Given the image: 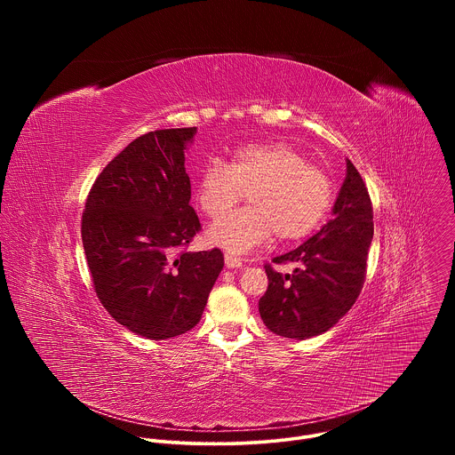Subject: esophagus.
Segmentation results:
<instances>
[{"label": "esophagus", "instance_id": "34e87169", "mask_svg": "<svg viewBox=\"0 0 455 455\" xmlns=\"http://www.w3.org/2000/svg\"><path fill=\"white\" fill-rule=\"evenodd\" d=\"M225 265H227V268H241L243 259H239L234 253H225Z\"/></svg>", "mask_w": 455, "mask_h": 455}]
</instances>
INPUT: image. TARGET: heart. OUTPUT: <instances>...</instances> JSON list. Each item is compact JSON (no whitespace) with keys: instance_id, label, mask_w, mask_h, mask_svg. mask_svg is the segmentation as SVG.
<instances>
[{"instance_id":"b5f03b06","label":"heart","mask_w":455,"mask_h":455,"mask_svg":"<svg viewBox=\"0 0 455 455\" xmlns=\"http://www.w3.org/2000/svg\"><path fill=\"white\" fill-rule=\"evenodd\" d=\"M248 192L250 205L209 228V241L228 251H248L268 241L307 235L333 204V183L320 167L284 142L237 148L225 165L212 160L198 180V204L209 218H220Z\"/></svg>"}]
</instances>
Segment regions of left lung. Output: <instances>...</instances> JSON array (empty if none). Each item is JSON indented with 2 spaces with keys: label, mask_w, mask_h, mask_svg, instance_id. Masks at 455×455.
<instances>
[{
  "label": "left lung",
  "mask_w": 455,
  "mask_h": 455,
  "mask_svg": "<svg viewBox=\"0 0 455 455\" xmlns=\"http://www.w3.org/2000/svg\"><path fill=\"white\" fill-rule=\"evenodd\" d=\"M333 214L304 244L274 257L275 265L300 263L291 275L265 265L268 290L259 299V313L275 335L304 340L328 331L363 288L374 232L372 204L351 160Z\"/></svg>",
  "instance_id": "obj_1"
}]
</instances>
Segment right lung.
Here are the masks:
<instances>
[{
    "mask_svg": "<svg viewBox=\"0 0 455 455\" xmlns=\"http://www.w3.org/2000/svg\"><path fill=\"white\" fill-rule=\"evenodd\" d=\"M196 127L156 129L93 181L81 234L93 290L129 331L165 340L192 330L223 270L220 248L187 251L202 230L190 207L187 144Z\"/></svg>",
    "mask_w": 455,
    "mask_h": 455,
    "instance_id": "right-lung-1",
    "label": "right lung"
}]
</instances>
